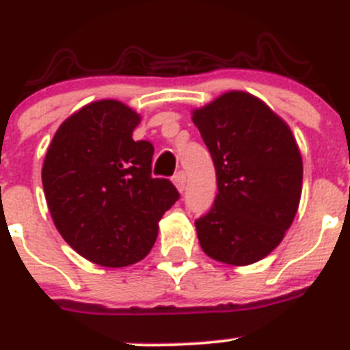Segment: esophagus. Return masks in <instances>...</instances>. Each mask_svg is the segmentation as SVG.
<instances>
[{
  "label": "esophagus",
  "mask_w": 350,
  "mask_h": 350,
  "mask_svg": "<svg viewBox=\"0 0 350 350\" xmlns=\"http://www.w3.org/2000/svg\"><path fill=\"white\" fill-rule=\"evenodd\" d=\"M185 182H187V177H185V173H184V172H178L177 175L173 177V184L177 185V189L180 191V193H184Z\"/></svg>",
  "instance_id": "obj_1"
}]
</instances>
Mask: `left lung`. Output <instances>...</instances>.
<instances>
[{
    "mask_svg": "<svg viewBox=\"0 0 350 350\" xmlns=\"http://www.w3.org/2000/svg\"><path fill=\"white\" fill-rule=\"evenodd\" d=\"M217 175L212 208L194 221L203 252L243 267L282 242L301 196L303 163L289 126L247 92L193 113Z\"/></svg>",
    "mask_w": 350,
    "mask_h": 350,
    "instance_id": "left-lung-1",
    "label": "left lung"
}]
</instances>
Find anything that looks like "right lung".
<instances>
[{
	"label": "right lung",
	"instance_id": "right-lung-1",
	"mask_svg": "<svg viewBox=\"0 0 350 350\" xmlns=\"http://www.w3.org/2000/svg\"><path fill=\"white\" fill-rule=\"evenodd\" d=\"M138 113L101 100L68 117L52 138L42 182L54 224L82 258L128 267L150 252L159 219L180 194L152 177L154 145L133 140Z\"/></svg>",
	"mask_w": 350,
	"mask_h": 350
}]
</instances>
